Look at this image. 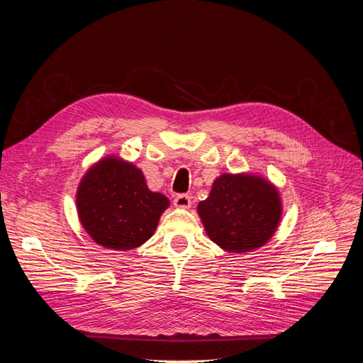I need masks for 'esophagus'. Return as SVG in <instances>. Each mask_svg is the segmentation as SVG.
<instances>
[{
  "label": "esophagus",
  "instance_id": "1",
  "mask_svg": "<svg viewBox=\"0 0 363 363\" xmlns=\"http://www.w3.org/2000/svg\"><path fill=\"white\" fill-rule=\"evenodd\" d=\"M174 206L175 207H182V208H188L191 207V196L188 194H180L174 199Z\"/></svg>",
  "mask_w": 363,
  "mask_h": 363
}]
</instances>
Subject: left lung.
<instances>
[{"label": "left lung", "mask_w": 363, "mask_h": 363, "mask_svg": "<svg viewBox=\"0 0 363 363\" xmlns=\"http://www.w3.org/2000/svg\"><path fill=\"white\" fill-rule=\"evenodd\" d=\"M206 233L230 252L262 247L276 232L281 216L277 189L256 175L223 174L199 204Z\"/></svg>", "instance_id": "1"}]
</instances>
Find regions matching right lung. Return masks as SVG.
<instances>
[{
	"instance_id": "obj_1",
	"label": "right lung",
	"mask_w": 363,
	"mask_h": 363,
	"mask_svg": "<svg viewBox=\"0 0 363 363\" xmlns=\"http://www.w3.org/2000/svg\"><path fill=\"white\" fill-rule=\"evenodd\" d=\"M169 201L147 188L135 164L106 157L86 172L77 208L86 232L111 250H133L148 240Z\"/></svg>"
}]
</instances>
